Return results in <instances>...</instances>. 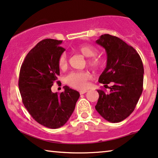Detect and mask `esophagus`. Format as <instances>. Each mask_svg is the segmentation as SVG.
<instances>
[{
    "instance_id": "obj_1",
    "label": "esophagus",
    "mask_w": 158,
    "mask_h": 158,
    "mask_svg": "<svg viewBox=\"0 0 158 158\" xmlns=\"http://www.w3.org/2000/svg\"><path fill=\"white\" fill-rule=\"evenodd\" d=\"M87 92V89H85V90H81V91H79V93H80L81 94H85V93H86V92Z\"/></svg>"
}]
</instances>
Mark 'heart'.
Returning a JSON list of instances; mask_svg holds the SVG:
<instances>
[{"label":"heart","mask_w":158,"mask_h":158,"mask_svg":"<svg viewBox=\"0 0 158 158\" xmlns=\"http://www.w3.org/2000/svg\"><path fill=\"white\" fill-rule=\"evenodd\" d=\"M77 50L81 52L85 57L89 58L88 64L93 69H99L102 66V60L100 58L96 57L97 50L93 46L89 45H82L78 47ZM58 66L64 69L67 66L66 54L64 52L59 56L58 60ZM90 79V75L87 71H73L65 78L67 85L78 89H85L88 87V81Z\"/></svg>","instance_id":"b5f03b06"}]
</instances>
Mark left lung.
Instances as JSON below:
<instances>
[{
    "mask_svg": "<svg viewBox=\"0 0 158 158\" xmlns=\"http://www.w3.org/2000/svg\"><path fill=\"white\" fill-rule=\"evenodd\" d=\"M105 48L106 67L98 81L108 87L109 93L98 89L99 99L95 109L111 123H118L133 112L142 93L144 67L139 55L133 47L118 37L106 34L96 40Z\"/></svg>",
    "mask_w": 158,
    "mask_h": 158,
    "instance_id": "8db88e82",
    "label": "left lung"
}]
</instances>
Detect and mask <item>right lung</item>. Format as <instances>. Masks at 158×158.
<instances>
[{"instance_id":"add662e5","label":"right lung","mask_w":158,"mask_h":158,"mask_svg":"<svg viewBox=\"0 0 158 158\" xmlns=\"http://www.w3.org/2000/svg\"><path fill=\"white\" fill-rule=\"evenodd\" d=\"M61 43L53 39L37 43L24 58L19 79L25 108L37 123L50 129H58L68 121L80 96L68 86L60 94L51 91L60 75L58 60L65 51Z\"/></svg>"}]
</instances>
